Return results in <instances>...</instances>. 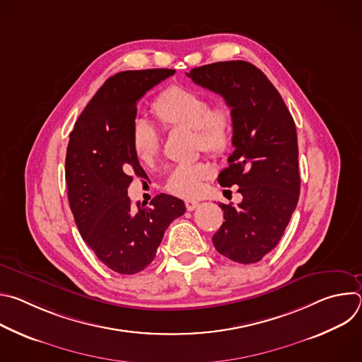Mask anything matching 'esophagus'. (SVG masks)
Instances as JSON below:
<instances>
[{"instance_id":"esophagus-1","label":"esophagus","mask_w":362,"mask_h":362,"mask_svg":"<svg viewBox=\"0 0 362 362\" xmlns=\"http://www.w3.org/2000/svg\"><path fill=\"white\" fill-rule=\"evenodd\" d=\"M185 204H186V209L189 211V212H192V211H194L197 206H199V202L197 200H190V199H187V200H185Z\"/></svg>"}]
</instances>
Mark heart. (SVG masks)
Returning <instances> with one entry per match:
<instances>
[{
	"label": "heart",
	"mask_w": 362,
	"mask_h": 362,
	"mask_svg": "<svg viewBox=\"0 0 362 362\" xmlns=\"http://www.w3.org/2000/svg\"><path fill=\"white\" fill-rule=\"evenodd\" d=\"M151 113L165 130H192L194 147L212 158L225 154L233 141L235 119L226 103L212 105L203 93L183 86H172L153 101ZM136 159L151 165L159 154V134L148 123L139 120L130 134ZM206 165H179L168 179L166 189L182 197H194L202 190V183L209 177Z\"/></svg>",
	"instance_id": "b5f03b06"
}]
</instances>
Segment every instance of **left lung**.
<instances>
[{"instance_id":"left-lung-1","label":"left lung","mask_w":362,"mask_h":362,"mask_svg":"<svg viewBox=\"0 0 362 362\" xmlns=\"http://www.w3.org/2000/svg\"><path fill=\"white\" fill-rule=\"evenodd\" d=\"M186 74L221 94L235 119V151L218 182L238 185L243 199L236 208L219 203L225 222L214 245L233 262H259L279 243L299 199L295 122L274 84L247 62H219Z\"/></svg>"}]
</instances>
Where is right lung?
<instances>
[{
  "label": "right lung",
  "mask_w": 362,
  "mask_h": 362,
  "mask_svg": "<svg viewBox=\"0 0 362 362\" xmlns=\"http://www.w3.org/2000/svg\"><path fill=\"white\" fill-rule=\"evenodd\" d=\"M169 69L122 71L100 87L77 119L67 146L70 208L87 246L112 271L133 275L156 256L168 226L186 212L183 200L160 193L150 208H132V175H141L130 134L137 101L173 76Z\"/></svg>",
  "instance_id": "right-lung-1"
}]
</instances>
